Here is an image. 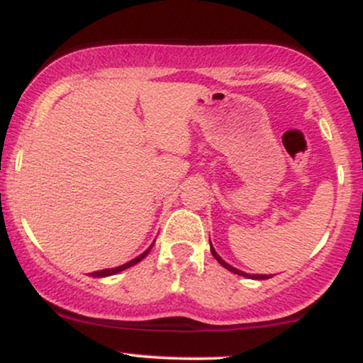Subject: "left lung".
I'll use <instances>...</instances> for the list:
<instances>
[{"instance_id": "8db88e82", "label": "left lung", "mask_w": 363, "mask_h": 363, "mask_svg": "<svg viewBox=\"0 0 363 363\" xmlns=\"http://www.w3.org/2000/svg\"><path fill=\"white\" fill-rule=\"evenodd\" d=\"M210 247H211V242H210ZM211 254H213V257L216 261L220 262V264L223 266L225 269H228V272H232V273H235V274H240V277H247V278H252V280H266V278H269L268 274H247V273H244V272H239V269H235L234 266H230V264H227V262H225L222 257L218 256V254L215 252V249L211 247Z\"/></svg>"}]
</instances>
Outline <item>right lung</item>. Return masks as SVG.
I'll return each mask as SVG.
<instances>
[{"label":"right lung","instance_id":"add662e5","mask_svg":"<svg viewBox=\"0 0 363 363\" xmlns=\"http://www.w3.org/2000/svg\"><path fill=\"white\" fill-rule=\"evenodd\" d=\"M153 245V244H152ZM150 249L152 247H148L147 251H145L143 254H140L138 257H135V259L133 261H129V262H126V264H123V266H118V268H111V269H101V272H94L91 273V277H111V274H116V273H119V272H124V269H128V268H131V266H135L136 262H140L141 259H143V257H147V254L150 252Z\"/></svg>","mask_w":363,"mask_h":363}]
</instances>
